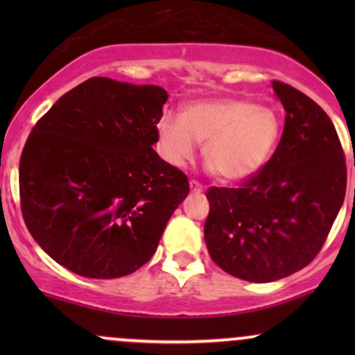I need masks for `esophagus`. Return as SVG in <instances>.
Instances as JSON below:
<instances>
[{
  "instance_id": "1",
  "label": "esophagus",
  "mask_w": 355,
  "mask_h": 355,
  "mask_svg": "<svg viewBox=\"0 0 355 355\" xmlns=\"http://www.w3.org/2000/svg\"><path fill=\"white\" fill-rule=\"evenodd\" d=\"M190 190L193 191V193H200V191H203V185L197 180H190Z\"/></svg>"
}]
</instances>
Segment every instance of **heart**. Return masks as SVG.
Returning a JSON list of instances; mask_svg holds the SVG:
<instances>
[{
  "instance_id": "obj_1",
  "label": "heart",
  "mask_w": 355,
  "mask_h": 355,
  "mask_svg": "<svg viewBox=\"0 0 355 355\" xmlns=\"http://www.w3.org/2000/svg\"><path fill=\"white\" fill-rule=\"evenodd\" d=\"M280 121L272 108L254 101L217 98L190 101L180 118L165 113L157 125L158 153L182 168L193 160L197 144L211 172L225 180H245L259 172L274 152Z\"/></svg>"
}]
</instances>
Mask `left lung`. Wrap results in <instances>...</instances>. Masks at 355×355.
Listing matches in <instances>:
<instances>
[{"label":"left lung","mask_w":355,"mask_h":355,"mask_svg":"<svg viewBox=\"0 0 355 355\" xmlns=\"http://www.w3.org/2000/svg\"><path fill=\"white\" fill-rule=\"evenodd\" d=\"M285 110L282 138L259 172L237 189L210 187L203 235L227 274L274 282L319 254L339 214L347 168L336 126L315 101L272 81Z\"/></svg>","instance_id":"8db88e82"}]
</instances>
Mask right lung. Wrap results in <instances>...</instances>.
<instances>
[{
	"mask_svg": "<svg viewBox=\"0 0 355 355\" xmlns=\"http://www.w3.org/2000/svg\"><path fill=\"white\" fill-rule=\"evenodd\" d=\"M166 100L155 85L93 76L36 121L19 158L21 214L60 266L116 279L153 257L190 191L152 146Z\"/></svg>",
	"mask_w": 355,
	"mask_h": 355,
	"instance_id": "obj_1",
	"label": "right lung"
}]
</instances>
